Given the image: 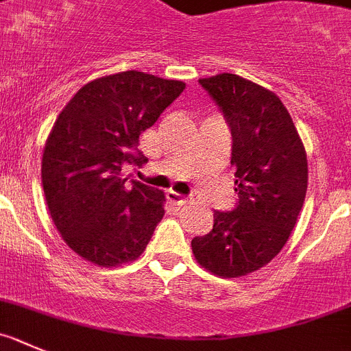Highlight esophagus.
Segmentation results:
<instances>
[{
    "instance_id": "obj_1",
    "label": "esophagus",
    "mask_w": 351,
    "mask_h": 351,
    "mask_svg": "<svg viewBox=\"0 0 351 351\" xmlns=\"http://www.w3.org/2000/svg\"><path fill=\"white\" fill-rule=\"evenodd\" d=\"M168 201H171L173 204H185L187 203V197L175 191H168Z\"/></svg>"
}]
</instances>
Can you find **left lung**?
<instances>
[{
  "instance_id": "8db88e82",
  "label": "left lung",
  "mask_w": 351,
  "mask_h": 351,
  "mask_svg": "<svg viewBox=\"0 0 351 351\" xmlns=\"http://www.w3.org/2000/svg\"><path fill=\"white\" fill-rule=\"evenodd\" d=\"M199 84L230 128L239 199L232 211H215L213 229L192 239V252L217 276H245L266 266L289 241L308 189L306 150L274 93L232 73Z\"/></svg>"
}]
</instances>
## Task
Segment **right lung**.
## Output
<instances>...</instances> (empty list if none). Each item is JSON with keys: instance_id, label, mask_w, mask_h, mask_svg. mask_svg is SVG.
I'll return each mask as SVG.
<instances>
[{"instance_id": "add662e5", "label": "right lung", "mask_w": 351, "mask_h": 351, "mask_svg": "<svg viewBox=\"0 0 351 351\" xmlns=\"http://www.w3.org/2000/svg\"><path fill=\"white\" fill-rule=\"evenodd\" d=\"M185 89L122 71L85 84L59 113L42 159L47 206L66 245L97 266L136 261L164 217V192L122 178L141 164L140 134Z\"/></svg>"}]
</instances>
